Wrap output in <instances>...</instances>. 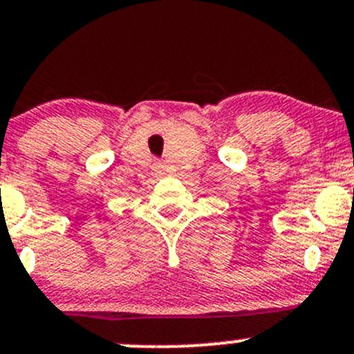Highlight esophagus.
<instances>
[{
    "label": "esophagus",
    "instance_id": "esophagus-1",
    "mask_svg": "<svg viewBox=\"0 0 354 354\" xmlns=\"http://www.w3.org/2000/svg\"><path fill=\"white\" fill-rule=\"evenodd\" d=\"M154 171H156V173H159V174H165L166 167L161 161H158V162H154Z\"/></svg>",
    "mask_w": 354,
    "mask_h": 354
}]
</instances>
